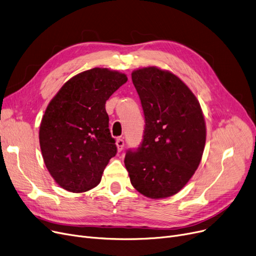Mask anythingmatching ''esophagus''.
Instances as JSON below:
<instances>
[{"mask_svg": "<svg viewBox=\"0 0 256 256\" xmlns=\"http://www.w3.org/2000/svg\"><path fill=\"white\" fill-rule=\"evenodd\" d=\"M116 144V148H118V152H120L122 150H123V148H124V140H123V138H118Z\"/></svg>", "mask_w": 256, "mask_h": 256, "instance_id": "obj_1", "label": "esophagus"}]
</instances>
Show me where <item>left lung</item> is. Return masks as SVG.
<instances>
[{
  "label": "left lung",
  "instance_id": "left-lung-1",
  "mask_svg": "<svg viewBox=\"0 0 256 256\" xmlns=\"http://www.w3.org/2000/svg\"><path fill=\"white\" fill-rule=\"evenodd\" d=\"M144 114V138L128 150L125 166L131 184L151 199L171 197L198 168L206 140L199 101L173 72L156 66L132 72Z\"/></svg>",
  "mask_w": 256,
  "mask_h": 256
}]
</instances>
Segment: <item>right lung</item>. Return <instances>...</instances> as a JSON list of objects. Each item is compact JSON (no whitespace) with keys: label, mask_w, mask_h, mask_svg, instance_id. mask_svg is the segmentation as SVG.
Masks as SVG:
<instances>
[{"label":"right lung","mask_w":256,"mask_h":256,"mask_svg":"<svg viewBox=\"0 0 256 256\" xmlns=\"http://www.w3.org/2000/svg\"><path fill=\"white\" fill-rule=\"evenodd\" d=\"M127 80L123 72L94 68L66 81L48 103L40 144L48 171L62 188L83 192L100 184L116 154L105 103Z\"/></svg>","instance_id":"right-lung-1"}]
</instances>
